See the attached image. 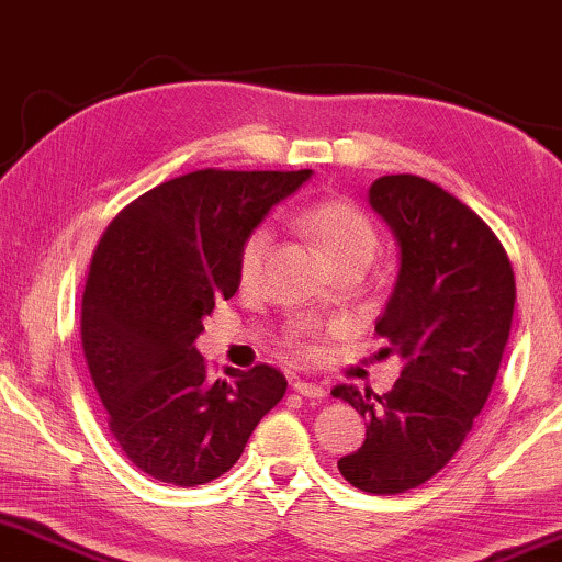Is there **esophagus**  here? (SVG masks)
I'll list each match as a JSON object with an SVG mask.
<instances>
[{"label": "esophagus", "instance_id": "esophagus-1", "mask_svg": "<svg viewBox=\"0 0 562 562\" xmlns=\"http://www.w3.org/2000/svg\"><path fill=\"white\" fill-rule=\"evenodd\" d=\"M293 391L305 395V398H324V395H326V387L324 385L308 383V380H295Z\"/></svg>", "mask_w": 562, "mask_h": 562}]
</instances>
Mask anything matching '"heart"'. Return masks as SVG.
<instances>
[{"label": "heart", "mask_w": 562, "mask_h": 562, "mask_svg": "<svg viewBox=\"0 0 562 562\" xmlns=\"http://www.w3.org/2000/svg\"><path fill=\"white\" fill-rule=\"evenodd\" d=\"M303 226L308 234L316 236V241L334 267L349 265V261H364L368 265L375 257L378 231L368 215L359 211L357 205L347 203V200H321V203L311 205L303 213ZM269 241H272V234H269L267 226L254 228L244 238L241 249H238V282L244 288H251L259 280ZM316 334L318 326L297 324L288 334V347L305 355L308 339Z\"/></svg>", "instance_id": "b5f03b06"}]
</instances>
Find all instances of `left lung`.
I'll use <instances>...</instances> for the list:
<instances>
[{"label":"left lung","mask_w":562,"mask_h":562,"mask_svg":"<svg viewBox=\"0 0 562 562\" xmlns=\"http://www.w3.org/2000/svg\"><path fill=\"white\" fill-rule=\"evenodd\" d=\"M370 205L401 249L395 288L375 334L380 355L403 370L383 395L336 385L368 418L357 452L339 473L364 493H406L454 458L488 401L512 331L514 269L496 234L454 194L416 175H387Z\"/></svg>","instance_id":"8db88e82"}]
</instances>
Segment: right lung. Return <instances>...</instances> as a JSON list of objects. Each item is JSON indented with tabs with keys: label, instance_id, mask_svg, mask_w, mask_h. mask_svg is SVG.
<instances>
[{
	"label": "right lung",
	"instance_id": "1",
	"mask_svg": "<svg viewBox=\"0 0 562 562\" xmlns=\"http://www.w3.org/2000/svg\"><path fill=\"white\" fill-rule=\"evenodd\" d=\"M311 169H198L140 194L104 231L81 297V349L133 465L161 483L228 473L288 391L269 364L207 378L203 318L238 290V249Z\"/></svg>",
	"mask_w": 562,
	"mask_h": 562
}]
</instances>
